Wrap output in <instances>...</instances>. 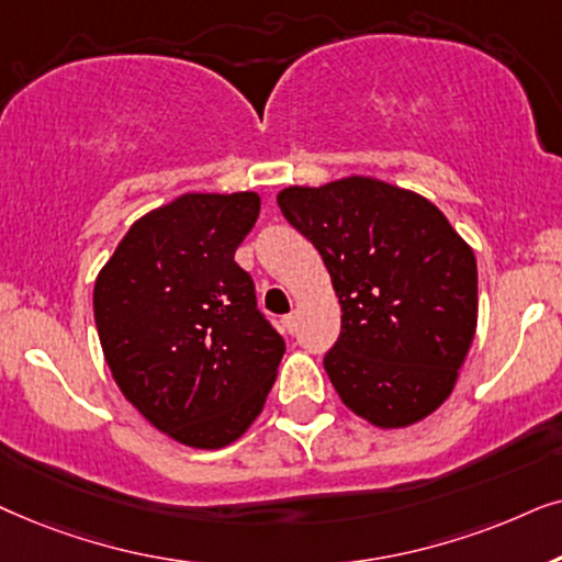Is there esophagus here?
Returning <instances> with one entry per match:
<instances>
[{
	"mask_svg": "<svg viewBox=\"0 0 562 562\" xmlns=\"http://www.w3.org/2000/svg\"><path fill=\"white\" fill-rule=\"evenodd\" d=\"M282 328H285L288 334H295V328H297V313H288V316L282 318Z\"/></svg>",
	"mask_w": 562,
	"mask_h": 562,
	"instance_id": "obj_1",
	"label": "esophagus"
}]
</instances>
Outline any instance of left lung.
Wrapping results in <instances>:
<instances>
[{
  "mask_svg": "<svg viewBox=\"0 0 562 562\" xmlns=\"http://www.w3.org/2000/svg\"><path fill=\"white\" fill-rule=\"evenodd\" d=\"M277 205L331 274L341 334L324 368L344 406L380 429L442 406L477 324L475 254L445 213L372 177L288 187Z\"/></svg>",
  "mask_w": 562,
  "mask_h": 562,
  "instance_id": "1",
  "label": "left lung"
}]
</instances>
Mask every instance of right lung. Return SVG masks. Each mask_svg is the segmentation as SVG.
<instances>
[{"label":"right lung","mask_w":562,"mask_h":562,"mask_svg":"<svg viewBox=\"0 0 562 562\" xmlns=\"http://www.w3.org/2000/svg\"><path fill=\"white\" fill-rule=\"evenodd\" d=\"M257 192H187L133 223L94 282V324L120 391L171 439L236 442L265 408L285 341L234 261Z\"/></svg>","instance_id":"right-lung-1"}]
</instances>
